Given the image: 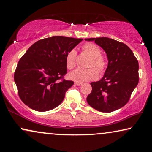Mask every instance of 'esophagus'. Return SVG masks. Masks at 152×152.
I'll use <instances>...</instances> for the list:
<instances>
[{
  "label": "esophagus",
  "mask_w": 152,
  "mask_h": 152,
  "mask_svg": "<svg viewBox=\"0 0 152 152\" xmlns=\"http://www.w3.org/2000/svg\"><path fill=\"white\" fill-rule=\"evenodd\" d=\"M74 84H75V85H76V86H81L82 83V82H74Z\"/></svg>",
  "instance_id": "34e87169"
}]
</instances>
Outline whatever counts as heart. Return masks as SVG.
<instances>
[{"mask_svg": "<svg viewBox=\"0 0 152 152\" xmlns=\"http://www.w3.org/2000/svg\"><path fill=\"white\" fill-rule=\"evenodd\" d=\"M82 50L92 58L87 69L78 68L70 74V78L76 82H82L93 80L99 77V71L103 73L107 68V61L106 58L101 55V51L96 45L92 43H87L82 46ZM76 51L71 50L67 53L66 58V66L69 70L75 68L76 61ZM98 69L97 70L96 68Z\"/></svg>", "mask_w": 152, "mask_h": 152, "instance_id": "b5f03b06", "label": "heart"}]
</instances>
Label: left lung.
Here are the masks:
<instances>
[{
    "instance_id": "obj_1",
    "label": "left lung",
    "mask_w": 152,
    "mask_h": 152,
    "mask_svg": "<svg viewBox=\"0 0 152 152\" xmlns=\"http://www.w3.org/2000/svg\"><path fill=\"white\" fill-rule=\"evenodd\" d=\"M86 40L94 41L104 50L109 60L103 78L91 83L92 92L87 102L99 111L113 112L127 103L138 84V61L132 50L122 42L108 37Z\"/></svg>"
}]
</instances>
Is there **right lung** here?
I'll return each instance as SVG.
<instances>
[{"label":"right lung","mask_w":152,"mask_h":152,"mask_svg":"<svg viewBox=\"0 0 152 152\" xmlns=\"http://www.w3.org/2000/svg\"><path fill=\"white\" fill-rule=\"evenodd\" d=\"M83 39L53 36L31 46L18 62L14 74L18 94L24 103L37 111L58 107L74 84L66 80L68 52Z\"/></svg>","instance_id":"add662e5"}]
</instances>
